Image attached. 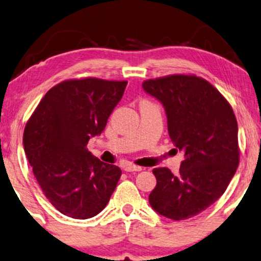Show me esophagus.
Returning <instances> with one entry per match:
<instances>
[{
  "mask_svg": "<svg viewBox=\"0 0 261 261\" xmlns=\"http://www.w3.org/2000/svg\"><path fill=\"white\" fill-rule=\"evenodd\" d=\"M123 168L125 172H140L141 170V167L132 165V163H125V165L123 166Z\"/></svg>",
  "mask_w": 261,
  "mask_h": 261,
  "instance_id": "obj_1",
  "label": "esophagus"
}]
</instances>
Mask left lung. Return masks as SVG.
Segmentation results:
<instances>
[{
    "mask_svg": "<svg viewBox=\"0 0 261 261\" xmlns=\"http://www.w3.org/2000/svg\"><path fill=\"white\" fill-rule=\"evenodd\" d=\"M143 89L163 105L170 140L184 153L179 174L168 168L152 170L157 184L149 196L150 205L168 219H189L213 204L236 173V117L218 89L199 77L149 80Z\"/></svg>",
    "mask_w": 261,
    "mask_h": 261,
    "instance_id": "obj_1",
    "label": "left lung"
}]
</instances>
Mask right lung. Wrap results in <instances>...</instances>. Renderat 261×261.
<instances>
[{
    "mask_svg": "<svg viewBox=\"0 0 261 261\" xmlns=\"http://www.w3.org/2000/svg\"><path fill=\"white\" fill-rule=\"evenodd\" d=\"M125 81L70 80L46 93L24 130V150L49 202L73 219L95 217L115 191L121 169L87 150L123 95Z\"/></svg>",
    "mask_w": 261,
    "mask_h": 261,
    "instance_id": "obj_1",
    "label": "right lung"
}]
</instances>
